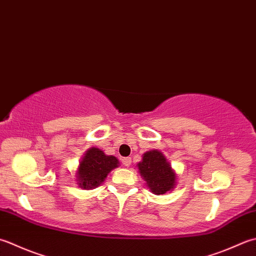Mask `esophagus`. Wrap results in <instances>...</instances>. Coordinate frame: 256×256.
<instances>
[{
	"label": "esophagus",
	"instance_id": "1",
	"mask_svg": "<svg viewBox=\"0 0 256 256\" xmlns=\"http://www.w3.org/2000/svg\"><path fill=\"white\" fill-rule=\"evenodd\" d=\"M122 163H123L124 166H130V165H131V163H132V158H123Z\"/></svg>",
	"mask_w": 256,
	"mask_h": 256
}]
</instances>
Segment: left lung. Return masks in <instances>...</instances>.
Returning <instances> with one entry per match:
<instances>
[{
    "label": "left lung",
    "instance_id": "left-lung-1",
    "mask_svg": "<svg viewBox=\"0 0 256 256\" xmlns=\"http://www.w3.org/2000/svg\"><path fill=\"white\" fill-rule=\"evenodd\" d=\"M136 166L141 178L146 182V186L155 195L173 191L178 183V174L158 150L145 152Z\"/></svg>",
    "mask_w": 256,
    "mask_h": 256
}]
</instances>
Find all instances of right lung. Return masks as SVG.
<instances>
[{
    "mask_svg": "<svg viewBox=\"0 0 256 256\" xmlns=\"http://www.w3.org/2000/svg\"><path fill=\"white\" fill-rule=\"evenodd\" d=\"M118 165V160L113 155H106L98 148H90L78 163L75 182L83 190H93L100 186Z\"/></svg>",
    "mask_w": 256,
    "mask_h": 256,
    "instance_id": "add662e5",
    "label": "right lung"
}]
</instances>
